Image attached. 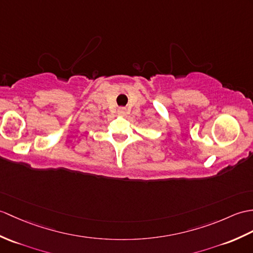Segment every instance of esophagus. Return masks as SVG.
Listing matches in <instances>:
<instances>
[{
    "mask_svg": "<svg viewBox=\"0 0 253 253\" xmlns=\"http://www.w3.org/2000/svg\"><path fill=\"white\" fill-rule=\"evenodd\" d=\"M117 113H119L120 115H125L127 113V110H126V108H120L119 110H117Z\"/></svg>",
    "mask_w": 253,
    "mask_h": 253,
    "instance_id": "1",
    "label": "esophagus"
}]
</instances>
